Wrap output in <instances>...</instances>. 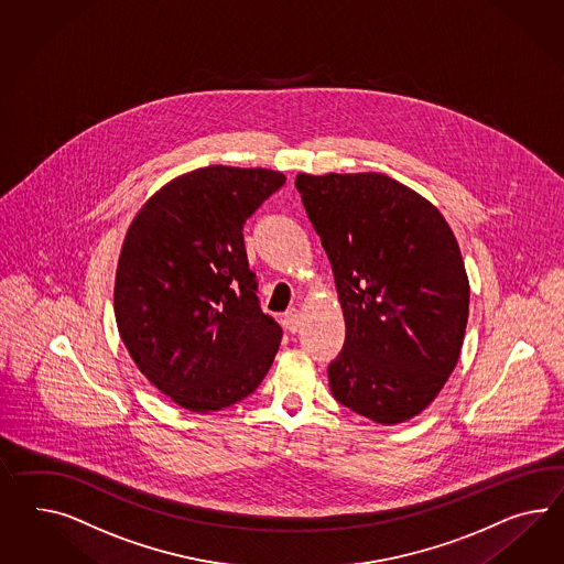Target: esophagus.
<instances>
[{
	"instance_id": "obj_1",
	"label": "esophagus",
	"mask_w": 564,
	"mask_h": 564,
	"mask_svg": "<svg viewBox=\"0 0 564 564\" xmlns=\"http://www.w3.org/2000/svg\"><path fill=\"white\" fill-rule=\"evenodd\" d=\"M300 324H302V316H300V312H297V310H290V312H285V316H283V326H285L290 333H297Z\"/></svg>"
}]
</instances>
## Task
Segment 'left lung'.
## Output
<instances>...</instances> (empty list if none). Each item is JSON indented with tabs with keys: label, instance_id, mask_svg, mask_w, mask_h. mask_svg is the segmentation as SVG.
Here are the masks:
<instances>
[{
	"label": "left lung",
	"instance_id": "8db88e82",
	"mask_svg": "<svg viewBox=\"0 0 564 564\" xmlns=\"http://www.w3.org/2000/svg\"><path fill=\"white\" fill-rule=\"evenodd\" d=\"M295 186L335 273L345 347L333 397L380 425L442 392L464 343L470 283L440 209L386 174H297Z\"/></svg>",
	"mask_w": 564,
	"mask_h": 564
}]
</instances>
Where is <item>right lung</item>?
<instances>
[{"mask_svg": "<svg viewBox=\"0 0 564 564\" xmlns=\"http://www.w3.org/2000/svg\"><path fill=\"white\" fill-rule=\"evenodd\" d=\"M283 184L267 167H198L164 184L127 229L117 328L139 371L186 411L228 409L273 366L283 333L260 310L242 229Z\"/></svg>", "mask_w": 564, "mask_h": 564, "instance_id": "obj_1", "label": "right lung"}]
</instances>
